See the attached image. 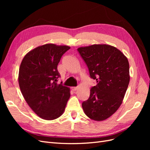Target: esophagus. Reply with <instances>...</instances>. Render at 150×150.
<instances>
[{
    "label": "esophagus",
    "instance_id": "esophagus-1",
    "mask_svg": "<svg viewBox=\"0 0 150 150\" xmlns=\"http://www.w3.org/2000/svg\"><path fill=\"white\" fill-rule=\"evenodd\" d=\"M71 89H72V91H75L78 89V87H72Z\"/></svg>",
    "mask_w": 150,
    "mask_h": 150
}]
</instances>
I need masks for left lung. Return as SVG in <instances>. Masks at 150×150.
<instances>
[{"label": "left lung", "instance_id": "8db88e82", "mask_svg": "<svg viewBox=\"0 0 150 150\" xmlns=\"http://www.w3.org/2000/svg\"><path fill=\"white\" fill-rule=\"evenodd\" d=\"M97 85L82 103L85 115L97 121L111 116L122 104L129 83L128 59L120 50L108 44H93L78 49Z\"/></svg>", "mask_w": 150, "mask_h": 150}]
</instances>
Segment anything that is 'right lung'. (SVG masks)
<instances>
[{"instance_id":"1","label":"right lung","mask_w":150,"mask_h":150,"mask_svg":"<svg viewBox=\"0 0 150 150\" xmlns=\"http://www.w3.org/2000/svg\"><path fill=\"white\" fill-rule=\"evenodd\" d=\"M71 47L46 44L25 54L19 67V84L29 107L40 118L53 120L64 112L70 89L57 84L60 74L57 65Z\"/></svg>"}]
</instances>
